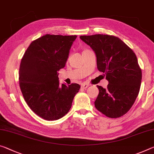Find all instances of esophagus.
<instances>
[{"label":"esophagus","instance_id":"1","mask_svg":"<svg viewBox=\"0 0 154 154\" xmlns=\"http://www.w3.org/2000/svg\"><path fill=\"white\" fill-rule=\"evenodd\" d=\"M88 86H89V84H86V83H84V84H82V87L83 88H84V89L87 88L88 87Z\"/></svg>","mask_w":154,"mask_h":154}]
</instances>
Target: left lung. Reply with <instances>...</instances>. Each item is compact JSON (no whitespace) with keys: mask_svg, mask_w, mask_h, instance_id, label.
I'll return each instance as SVG.
<instances>
[{"mask_svg":"<svg viewBox=\"0 0 154 154\" xmlns=\"http://www.w3.org/2000/svg\"><path fill=\"white\" fill-rule=\"evenodd\" d=\"M97 56V68L106 75L108 87L97 86L99 92L94 106L109 118H119L130 110L140 91L142 70L136 55L120 38L95 34L81 35Z\"/></svg>","mask_w":154,"mask_h":154,"instance_id":"1","label":"left lung"}]
</instances>
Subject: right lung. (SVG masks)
I'll return each mask as SVG.
<instances>
[{"label":"right lung","mask_w":154,"mask_h":154,"mask_svg":"<svg viewBox=\"0 0 154 154\" xmlns=\"http://www.w3.org/2000/svg\"><path fill=\"white\" fill-rule=\"evenodd\" d=\"M77 35L46 34L33 40L21 60L19 85L34 113L47 121L57 120L71 108L77 84H60L58 70L65 66Z\"/></svg>","instance_id":"obj_1"}]
</instances>
